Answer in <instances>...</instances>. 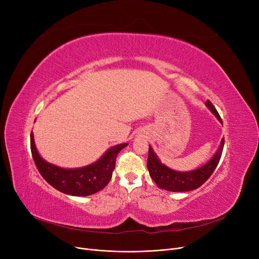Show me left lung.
Returning <instances> with one entry per match:
<instances>
[{
  "label": "left lung",
  "mask_w": 259,
  "mask_h": 259,
  "mask_svg": "<svg viewBox=\"0 0 259 259\" xmlns=\"http://www.w3.org/2000/svg\"><path fill=\"white\" fill-rule=\"evenodd\" d=\"M209 110L215 115V117L219 119L222 124L223 120L213 106V104L207 100L205 103ZM225 145V139L222 140L221 145L217 149V151L214 155L202 166L191 170V171H176L173 170L166 165L161 164L160 159L153 151L152 147L149 145V154H148V161H147V168L149 170L151 179L157 185L158 188L167 190L171 192H187L192 191L199 188L203 183H205L211 174L214 172L215 168L217 167L222 157L223 149Z\"/></svg>",
  "instance_id": "left-lung-1"
}]
</instances>
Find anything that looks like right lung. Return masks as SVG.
<instances>
[{
  "mask_svg": "<svg viewBox=\"0 0 259 259\" xmlns=\"http://www.w3.org/2000/svg\"><path fill=\"white\" fill-rule=\"evenodd\" d=\"M128 144H119L110 147L92 164L67 169L50 164L37 152L33 133L30 134V148L35 166L44 180L59 191L72 196H88L103 190L112 178L115 159L121 149Z\"/></svg>",
  "mask_w": 259,
  "mask_h": 259,
  "instance_id": "1",
  "label": "right lung"
}]
</instances>
